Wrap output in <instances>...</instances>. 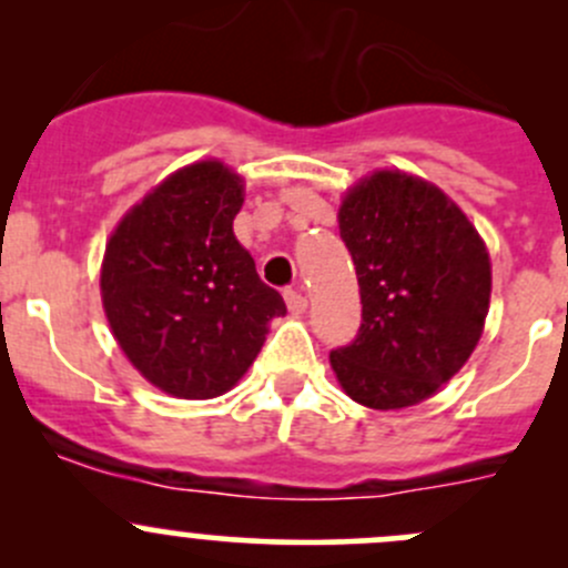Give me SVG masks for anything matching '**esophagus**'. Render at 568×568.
<instances>
[{
  "instance_id": "1",
  "label": "esophagus",
  "mask_w": 568,
  "mask_h": 568,
  "mask_svg": "<svg viewBox=\"0 0 568 568\" xmlns=\"http://www.w3.org/2000/svg\"><path fill=\"white\" fill-rule=\"evenodd\" d=\"M285 305H288L291 313H305L307 311V296H305V291H302V285L285 288Z\"/></svg>"
}]
</instances>
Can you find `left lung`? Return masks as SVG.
I'll list each match as a JSON object with an SVG mask.
<instances>
[{
  "label": "left lung",
  "instance_id": "8db88e82",
  "mask_svg": "<svg viewBox=\"0 0 568 568\" xmlns=\"http://www.w3.org/2000/svg\"><path fill=\"white\" fill-rule=\"evenodd\" d=\"M337 225L363 302L357 337L329 352L337 382L371 409L432 398L484 332L491 294L484 239L443 189L400 170L348 189Z\"/></svg>",
  "mask_w": 568,
  "mask_h": 568
}]
</instances>
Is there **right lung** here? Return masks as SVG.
<instances>
[{
	"label": "right lung",
	"instance_id": "add662e5",
	"mask_svg": "<svg viewBox=\"0 0 568 568\" xmlns=\"http://www.w3.org/2000/svg\"><path fill=\"white\" fill-rule=\"evenodd\" d=\"M242 178L216 159L164 178L114 227L101 263L112 335L153 387L203 400L227 393L285 302L233 236Z\"/></svg>",
	"mask_w": 568,
	"mask_h": 568
}]
</instances>
